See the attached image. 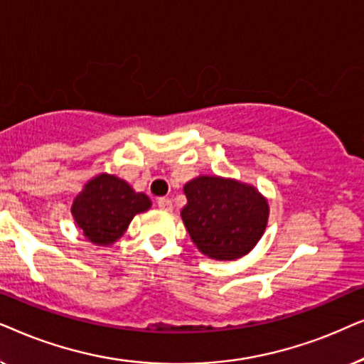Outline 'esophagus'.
I'll return each instance as SVG.
<instances>
[{"label": "esophagus", "instance_id": "esophagus-1", "mask_svg": "<svg viewBox=\"0 0 364 364\" xmlns=\"http://www.w3.org/2000/svg\"><path fill=\"white\" fill-rule=\"evenodd\" d=\"M158 206H159V210H163V211H171L173 210V203H171V200H169V198H159Z\"/></svg>", "mask_w": 364, "mask_h": 364}]
</instances>
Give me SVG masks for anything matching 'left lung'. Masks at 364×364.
<instances>
[{"instance_id":"obj_1","label":"left lung","mask_w":364,"mask_h":364,"mask_svg":"<svg viewBox=\"0 0 364 364\" xmlns=\"http://www.w3.org/2000/svg\"><path fill=\"white\" fill-rule=\"evenodd\" d=\"M183 191L188 203L181 210V220L193 243L208 258H243L264 235L269 205L253 185L200 174L190 179Z\"/></svg>"}]
</instances>
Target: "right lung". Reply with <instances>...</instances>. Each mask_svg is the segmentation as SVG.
Here are the masks:
<instances>
[{
	"label": "right lung",
	"instance_id": "1",
	"mask_svg": "<svg viewBox=\"0 0 364 364\" xmlns=\"http://www.w3.org/2000/svg\"><path fill=\"white\" fill-rule=\"evenodd\" d=\"M149 208L151 200L144 193L114 174L100 173L73 200L71 215L90 243L109 246L124 235L134 216Z\"/></svg>",
	"mask_w": 364,
	"mask_h": 364
}]
</instances>
